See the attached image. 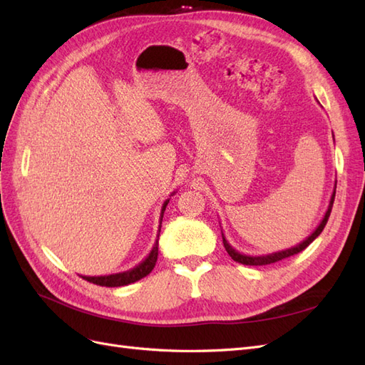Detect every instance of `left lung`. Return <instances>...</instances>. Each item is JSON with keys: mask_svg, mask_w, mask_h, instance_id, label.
<instances>
[{"mask_svg": "<svg viewBox=\"0 0 365 365\" xmlns=\"http://www.w3.org/2000/svg\"><path fill=\"white\" fill-rule=\"evenodd\" d=\"M335 190H336V182H335V187H334V193L332 196H330V202H329V207H327V212L323 217L322 222H319V225L315 228L314 233L306 237L303 242H300V244L292 247V248H288V250H283V251H277V252H271V254H264V256H247V254H240L237 252L233 247H231L224 233H222V240H224V247L227 250V252L230 254V257L233 259L235 262H239L242 264H252V267H260V264H269V263H274V262H279L282 259H286V257H291L294 256V254H298L300 251H303L306 247H309L312 244V242L322 235V231L324 230L326 224H327V219L330 216V212H332V205H334V201H335Z\"/></svg>", "mask_w": 365, "mask_h": 365, "instance_id": "left-lung-1", "label": "left lung"}]
</instances>
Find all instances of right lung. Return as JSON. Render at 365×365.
Returning <instances> with one entry per match:
<instances>
[{
    "label": "right lung",
    "instance_id": "right-lung-1",
    "mask_svg": "<svg viewBox=\"0 0 365 365\" xmlns=\"http://www.w3.org/2000/svg\"><path fill=\"white\" fill-rule=\"evenodd\" d=\"M168 204H169V200L163 204L158 236H157L155 244H153V248L149 252V256L145 260L138 263L135 268H132V269L125 271V272L111 274V275H101V277H86V275H82V279H85L86 282H90V283L98 284V286H106V288H117V286H126V284H130L134 282H138L143 277H146V275L153 269V267H155L157 259H158V239H160V231H161L163 215H164V210H165V207H168Z\"/></svg>",
    "mask_w": 365,
    "mask_h": 365
}]
</instances>
